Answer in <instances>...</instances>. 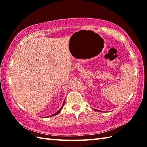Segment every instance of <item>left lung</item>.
Masks as SVG:
<instances>
[{
  "label": "left lung",
  "instance_id": "1",
  "mask_svg": "<svg viewBox=\"0 0 147 147\" xmlns=\"http://www.w3.org/2000/svg\"><path fill=\"white\" fill-rule=\"evenodd\" d=\"M94 110H96V109H94ZM96 111H100L99 110H96Z\"/></svg>",
  "mask_w": 147,
  "mask_h": 147
}]
</instances>
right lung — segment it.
Returning <instances> with one entry per match:
<instances>
[{
	"label": "right lung",
	"mask_w": 147,
	"mask_h": 147,
	"mask_svg": "<svg viewBox=\"0 0 147 147\" xmlns=\"http://www.w3.org/2000/svg\"><path fill=\"white\" fill-rule=\"evenodd\" d=\"M64 104H65V100H64V102H63V105H62V106H61V108L59 109V110L57 111L56 113H54V114H53V115H50V116H48V117H52V116H54V115H58V114L61 111V110L62 109V108H63V106H64Z\"/></svg>",
	"instance_id": "add662e5"
}]
</instances>
